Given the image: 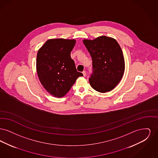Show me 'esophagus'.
<instances>
[{"instance_id":"obj_1","label":"esophagus","mask_w":158,"mask_h":158,"mask_svg":"<svg viewBox=\"0 0 158 158\" xmlns=\"http://www.w3.org/2000/svg\"><path fill=\"white\" fill-rule=\"evenodd\" d=\"M82 73L83 75V76H84V77H86V72L85 71H83Z\"/></svg>"}]
</instances>
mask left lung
<instances>
[{"label":"left lung","mask_w":158,"mask_h":158,"mask_svg":"<svg viewBox=\"0 0 158 158\" xmlns=\"http://www.w3.org/2000/svg\"><path fill=\"white\" fill-rule=\"evenodd\" d=\"M83 43L92 59L91 87L101 93L113 90L120 82L125 70L120 46L114 38L104 35L94 40L85 39Z\"/></svg>","instance_id":"8db88e82"}]
</instances>
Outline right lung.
<instances>
[{"mask_svg": "<svg viewBox=\"0 0 158 158\" xmlns=\"http://www.w3.org/2000/svg\"><path fill=\"white\" fill-rule=\"evenodd\" d=\"M75 39L48 40L38 51L36 68L39 80L50 94L64 97L82 73L76 70L70 52L75 45Z\"/></svg>", "mask_w": 158, "mask_h": 158, "instance_id": "add662e5", "label": "right lung"}]
</instances>
